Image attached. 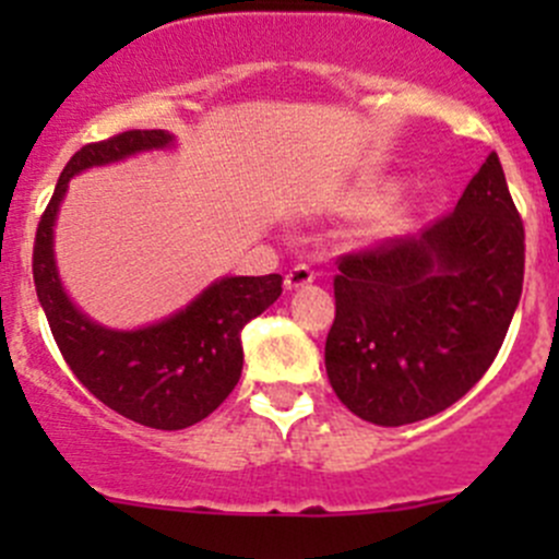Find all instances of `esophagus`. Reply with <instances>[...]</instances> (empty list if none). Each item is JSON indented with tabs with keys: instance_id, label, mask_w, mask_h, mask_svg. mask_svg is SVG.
<instances>
[{
	"instance_id": "obj_1",
	"label": "esophagus",
	"mask_w": 559,
	"mask_h": 559,
	"mask_svg": "<svg viewBox=\"0 0 559 559\" xmlns=\"http://www.w3.org/2000/svg\"><path fill=\"white\" fill-rule=\"evenodd\" d=\"M313 278H316V273H313L311 267H308V264H295V267H292L289 273H286L284 286H286V289H300V286L311 284Z\"/></svg>"
}]
</instances>
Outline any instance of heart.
Returning a JSON list of instances; mask_svg holds the SVG:
<instances>
[{
	"mask_svg": "<svg viewBox=\"0 0 559 559\" xmlns=\"http://www.w3.org/2000/svg\"><path fill=\"white\" fill-rule=\"evenodd\" d=\"M403 222V216H400V213H384V216H381V222H379V229H384V233H389V229H394L397 227V224Z\"/></svg>",
	"mask_w": 559,
	"mask_h": 559,
	"instance_id": "heart-1",
	"label": "heart"
}]
</instances>
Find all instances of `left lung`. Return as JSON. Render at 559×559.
Returning a JSON list of instances; mask_svg holds the SVG:
<instances>
[{"label": "left lung", "mask_w": 559, "mask_h": 559, "mask_svg": "<svg viewBox=\"0 0 559 559\" xmlns=\"http://www.w3.org/2000/svg\"><path fill=\"white\" fill-rule=\"evenodd\" d=\"M522 281V218L489 154L425 233L337 259L324 365L341 403L381 427L441 414L495 362Z\"/></svg>", "instance_id": "left-lung-1"}]
</instances>
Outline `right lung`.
<instances>
[{"label": "right lung", "instance_id": "right-lung-1", "mask_svg": "<svg viewBox=\"0 0 559 559\" xmlns=\"http://www.w3.org/2000/svg\"><path fill=\"white\" fill-rule=\"evenodd\" d=\"M170 143L165 129H132L83 145L59 175L32 253L39 306L75 379L107 408L154 430L197 425L229 397L243 370L240 332L278 300L284 284L278 273L222 278L183 311L132 332L94 324L72 306L53 262V222L70 178Z\"/></svg>", "mask_w": 559, "mask_h": 559}]
</instances>
